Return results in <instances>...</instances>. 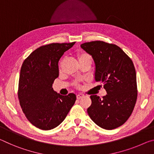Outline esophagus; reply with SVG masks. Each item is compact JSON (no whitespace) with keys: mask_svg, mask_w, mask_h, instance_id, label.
Segmentation results:
<instances>
[{"mask_svg":"<svg viewBox=\"0 0 154 154\" xmlns=\"http://www.w3.org/2000/svg\"><path fill=\"white\" fill-rule=\"evenodd\" d=\"M84 96H85V95H83V94H78L76 95V97H77L78 100H79V99H80V98H82Z\"/></svg>","mask_w":154,"mask_h":154,"instance_id":"1","label":"esophagus"}]
</instances>
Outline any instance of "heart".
<instances>
[{
    "mask_svg": "<svg viewBox=\"0 0 154 154\" xmlns=\"http://www.w3.org/2000/svg\"><path fill=\"white\" fill-rule=\"evenodd\" d=\"M77 57L79 59V62L83 61V60H91V57L86 52H80L77 54Z\"/></svg>",
    "mask_w": 154,
    "mask_h": 154,
    "instance_id": "obj_1",
    "label": "heart"
}]
</instances>
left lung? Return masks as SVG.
Here are the masks:
<instances>
[{"label": "left lung", "mask_w": 154, "mask_h": 154, "mask_svg": "<svg viewBox=\"0 0 154 154\" xmlns=\"http://www.w3.org/2000/svg\"><path fill=\"white\" fill-rule=\"evenodd\" d=\"M82 49L95 63V81L104 85L107 94L102 98L91 95L88 115L105 130L123 125L134 110L137 99L136 70L132 60L119 46L102 41L84 43Z\"/></svg>", "instance_id": "8db88e82"}]
</instances>
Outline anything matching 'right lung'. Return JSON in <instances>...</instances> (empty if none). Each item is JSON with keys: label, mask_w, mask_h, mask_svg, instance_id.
Instances as JSON below:
<instances>
[{"label": "right lung", "mask_w": 154, "mask_h": 154, "mask_svg": "<svg viewBox=\"0 0 154 154\" xmlns=\"http://www.w3.org/2000/svg\"><path fill=\"white\" fill-rule=\"evenodd\" d=\"M75 42L53 43L34 50L20 69L18 98L28 120L35 127L50 130L65 119L74 104V94L61 95L52 84L59 76L58 63Z\"/></svg>", "instance_id": "right-lung-1"}]
</instances>
